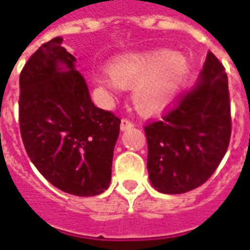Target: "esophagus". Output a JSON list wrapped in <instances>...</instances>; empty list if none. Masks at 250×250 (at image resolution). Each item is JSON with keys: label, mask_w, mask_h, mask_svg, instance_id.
<instances>
[{"label": "esophagus", "mask_w": 250, "mask_h": 250, "mask_svg": "<svg viewBox=\"0 0 250 250\" xmlns=\"http://www.w3.org/2000/svg\"><path fill=\"white\" fill-rule=\"evenodd\" d=\"M131 127H134V123L131 122L130 119H127V118H123L122 122H120V128L125 131V130H128Z\"/></svg>", "instance_id": "obj_1"}]
</instances>
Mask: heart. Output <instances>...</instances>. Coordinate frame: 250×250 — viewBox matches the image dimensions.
Instances as JSON below:
<instances>
[{
  "mask_svg": "<svg viewBox=\"0 0 250 250\" xmlns=\"http://www.w3.org/2000/svg\"><path fill=\"white\" fill-rule=\"evenodd\" d=\"M189 70L181 54L165 50L131 54L113 61L111 71L96 76V83L109 90L132 88V101L145 113H155L176 99Z\"/></svg>",
  "mask_w": 250,
  "mask_h": 250,
  "instance_id": "1",
  "label": "heart"
}]
</instances>
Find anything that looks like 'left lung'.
Returning <instances> with one entry per match:
<instances>
[{
	"label": "left lung",
	"instance_id": "8db88e82",
	"mask_svg": "<svg viewBox=\"0 0 250 250\" xmlns=\"http://www.w3.org/2000/svg\"><path fill=\"white\" fill-rule=\"evenodd\" d=\"M149 179L162 193H186L210 179L231 135L228 74L207 52L198 85L143 127Z\"/></svg>",
	"mask_w": 250,
	"mask_h": 250
}]
</instances>
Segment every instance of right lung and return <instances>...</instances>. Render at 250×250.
Returning a JSON list of instances; mask_svg holds the SVG:
<instances>
[{"mask_svg": "<svg viewBox=\"0 0 250 250\" xmlns=\"http://www.w3.org/2000/svg\"><path fill=\"white\" fill-rule=\"evenodd\" d=\"M62 42L58 36L42 44L22 67L20 132L28 157L47 181L70 195L95 196L111 181L120 119L93 104Z\"/></svg>", "mask_w": 250, "mask_h": 250, "instance_id": "obj_1", "label": "right lung"}]
</instances>
